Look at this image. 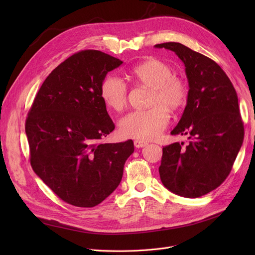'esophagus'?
<instances>
[{
  "mask_svg": "<svg viewBox=\"0 0 255 255\" xmlns=\"http://www.w3.org/2000/svg\"><path fill=\"white\" fill-rule=\"evenodd\" d=\"M133 142H134V145L136 146V148H143V146L148 144V142H145L143 140H139V139H135Z\"/></svg>",
  "mask_w": 255,
  "mask_h": 255,
  "instance_id": "esophagus-1",
  "label": "esophagus"
}]
</instances>
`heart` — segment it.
I'll list each match as a JSON object with an SVG mask.
<instances>
[{"mask_svg": "<svg viewBox=\"0 0 255 255\" xmlns=\"http://www.w3.org/2000/svg\"><path fill=\"white\" fill-rule=\"evenodd\" d=\"M130 75L136 84L151 89V107L125 116L120 121V131L126 137L154 139L168 123V111L177 113L187 104L188 86L182 77L172 74L169 64L156 58H150L133 67ZM100 94L104 103L113 111L121 112L127 105V85L117 76H107L103 80Z\"/></svg>", "mask_w": 255, "mask_h": 255, "instance_id": "obj_1", "label": "heart"}]
</instances>
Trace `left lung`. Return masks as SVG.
<instances>
[{"label":"left lung","instance_id":"8db88e82","mask_svg":"<svg viewBox=\"0 0 255 255\" xmlns=\"http://www.w3.org/2000/svg\"><path fill=\"white\" fill-rule=\"evenodd\" d=\"M155 47L176 52L185 65L189 96L172 135H188L189 142L162 149L160 179L180 196L195 198L216 189L230 175L244 139L237 92L221 67L178 42Z\"/></svg>","mask_w":255,"mask_h":255}]
</instances>
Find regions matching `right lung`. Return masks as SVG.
<instances>
[{
	"mask_svg": "<svg viewBox=\"0 0 255 255\" xmlns=\"http://www.w3.org/2000/svg\"><path fill=\"white\" fill-rule=\"evenodd\" d=\"M122 61L80 50L46 77L25 120L33 170L65 203L92 208L112 194L134 151L131 139L102 143L115 129L100 89Z\"/></svg>",
	"mask_w": 255,
	"mask_h": 255,
	"instance_id": "obj_1",
	"label": "right lung"
}]
</instances>
